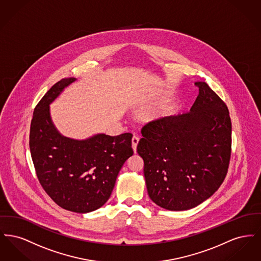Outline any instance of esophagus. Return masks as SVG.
I'll return each mask as SVG.
<instances>
[{
  "label": "esophagus",
  "instance_id": "obj_1",
  "mask_svg": "<svg viewBox=\"0 0 261 261\" xmlns=\"http://www.w3.org/2000/svg\"><path fill=\"white\" fill-rule=\"evenodd\" d=\"M138 143H139V138L136 136L133 137V138H132V149L134 150V152H136Z\"/></svg>",
  "mask_w": 261,
  "mask_h": 261
}]
</instances>
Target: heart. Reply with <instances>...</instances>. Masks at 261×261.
Segmentation results:
<instances>
[{"instance_id":"obj_1","label":"heart","mask_w":261,"mask_h":261,"mask_svg":"<svg viewBox=\"0 0 261 261\" xmlns=\"http://www.w3.org/2000/svg\"><path fill=\"white\" fill-rule=\"evenodd\" d=\"M170 113H171V110H165V111H163V112H160L158 115H159V116H162H162L164 117V116H167V115H169Z\"/></svg>"}]
</instances>
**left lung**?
Masks as SVG:
<instances>
[{
  "label": "left lung",
  "mask_w": 261,
  "mask_h": 261,
  "mask_svg": "<svg viewBox=\"0 0 261 261\" xmlns=\"http://www.w3.org/2000/svg\"><path fill=\"white\" fill-rule=\"evenodd\" d=\"M190 112L149 122L137 152L144 161L150 199L167 211H188L223 183L231 156L227 106L202 81Z\"/></svg>",
  "instance_id": "obj_1"
}]
</instances>
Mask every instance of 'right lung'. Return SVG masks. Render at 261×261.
I'll use <instances>...</instances> for the list:
<instances>
[{"label":"right lung","instance_id":"add662e5","mask_svg":"<svg viewBox=\"0 0 261 261\" xmlns=\"http://www.w3.org/2000/svg\"><path fill=\"white\" fill-rule=\"evenodd\" d=\"M76 78L56 83L39 101L30 126L29 146L38 179L57 204L87 213L102 206L117 175L133 154L132 134L99 133L84 140L63 136L50 117V105Z\"/></svg>","mask_w":261,"mask_h":261}]
</instances>
